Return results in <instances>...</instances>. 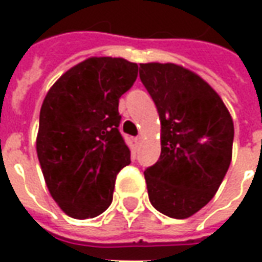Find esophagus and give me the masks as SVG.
<instances>
[{
  "label": "esophagus",
  "mask_w": 262,
  "mask_h": 262,
  "mask_svg": "<svg viewBox=\"0 0 262 262\" xmlns=\"http://www.w3.org/2000/svg\"><path fill=\"white\" fill-rule=\"evenodd\" d=\"M135 143H136V146H140V143H142V137L139 136L135 139Z\"/></svg>",
  "instance_id": "34e87169"
}]
</instances>
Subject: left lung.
I'll use <instances>...</instances> for the list:
<instances>
[{"instance_id": "obj_1", "label": "left lung", "mask_w": 262, "mask_h": 262, "mask_svg": "<svg viewBox=\"0 0 262 262\" xmlns=\"http://www.w3.org/2000/svg\"><path fill=\"white\" fill-rule=\"evenodd\" d=\"M140 80L161 122V154L144 171L148 199L174 219H187L217 192L233 154L234 125L219 94L174 63L140 64Z\"/></svg>"}]
</instances>
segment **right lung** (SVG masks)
Segmentation results:
<instances>
[{
  "mask_svg": "<svg viewBox=\"0 0 262 262\" xmlns=\"http://www.w3.org/2000/svg\"><path fill=\"white\" fill-rule=\"evenodd\" d=\"M137 70L122 57H90L67 70L43 99L37 159L49 192L70 217L105 212L116 174L130 164V150L118 130V106Z\"/></svg>",
  "mask_w": 262,
  "mask_h": 262,
  "instance_id": "add662e5",
  "label": "right lung"
}]
</instances>
